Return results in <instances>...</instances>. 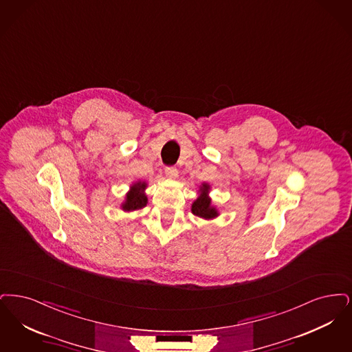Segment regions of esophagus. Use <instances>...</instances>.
I'll return each mask as SVG.
<instances>
[{"label": "esophagus", "instance_id": "obj_1", "mask_svg": "<svg viewBox=\"0 0 352 352\" xmlns=\"http://www.w3.org/2000/svg\"><path fill=\"white\" fill-rule=\"evenodd\" d=\"M166 175L170 177V179H175V177H177V175H179V170L176 167H173V166H170V167H166Z\"/></svg>", "mask_w": 352, "mask_h": 352}]
</instances>
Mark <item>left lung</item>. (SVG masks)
<instances>
[{"label":"left lung","instance_id":"obj_1","mask_svg":"<svg viewBox=\"0 0 352 352\" xmlns=\"http://www.w3.org/2000/svg\"><path fill=\"white\" fill-rule=\"evenodd\" d=\"M201 196L196 199L192 205V213L197 217H202L205 219H210L218 215L215 208L212 206V201L208 197V192H209V185H204L199 189Z\"/></svg>","mask_w":352,"mask_h":352}]
</instances>
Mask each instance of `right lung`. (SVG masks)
Masks as SVG:
<instances>
[{"mask_svg": "<svg viewBox=\"0 0 352 352\" xmlns=\"http://www.w3.org/2000/svg\"><path fill=\"white\" fill-rule=\"evenodd\" d=\"M144 188L146 184L137 183L131 186V190L127 193L126 201L122 204L123 210L126 212H133V210H139L146 206L147 204V197L144 195Z\"/></svg>", "mask_w": 352, "mask_h": 352, "instance_id": "1", "label": "right lung"}]
</instances>
